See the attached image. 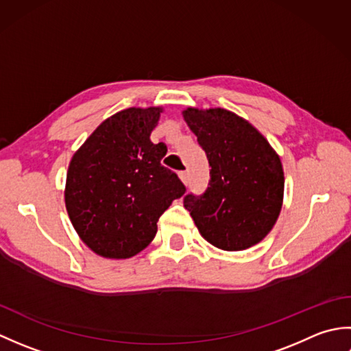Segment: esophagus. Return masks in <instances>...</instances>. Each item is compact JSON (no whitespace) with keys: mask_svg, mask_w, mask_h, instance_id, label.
<instances>
[{"mask_svg":"<svg viewBox=\"0 0 351 351\" xmlns=\"http://www.w3.org/2000/svg\"><path fill=\"white\" fill-rule=\"evenodd\" d=\"M180 180H181L184 184L189 182V173H187V171H180Z\"/></svg>","mask_w":351,"mask_h":351,"instance_id":"1","label":"esophagus"}]
</instances>
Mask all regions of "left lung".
<instances>
[{
    "instance_id": "1",
    "label": "left lung",
    "mask_w": 351,
    "mask_h": 351,
    "mask_svg": "<svg viewBox=\"0 0 351 351\" xmlns=\"http://www.w3.org/2000/svg\"><path fill=\"white\" fill-rule=\"evenodd\" d=\"M182 116L211 166L204 195L184 197L200 235L228 252L263 241L283 204L285 176L278 152L255 126L229 110L189 107Z\"/></svg>"
}]
</instances>
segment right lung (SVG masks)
<instances>
[{"label":"right lung","mask_w":351,"mask_h":351,"mask_svg":"<svg viewBox=\"0 0 351 351\" xmlns=\"http://www.w3.org/2000/svg\"><path fill=\"white\" fill-rule=\"evenodd\" d=\"M162 107H131L106 119L73 154L64 204L73 229L88 249L126 259L147 247L156 221L185 187L161 164L167 147L151 132Z\"/></svg>","instance_id":"obj_1"}]
</instances>
